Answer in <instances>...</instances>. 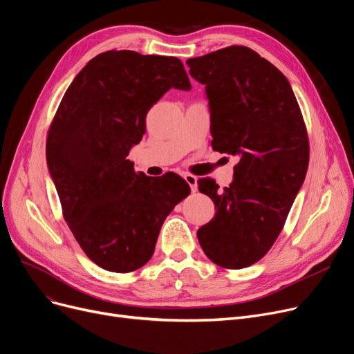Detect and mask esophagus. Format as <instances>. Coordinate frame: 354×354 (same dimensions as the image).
<instances>
[{
	"instance_id": "34e87169",
	"label": "esophagus",
	"mask_w": 354,
	"mask_h": 354,
	"mask_svg": "<svg viewBox=\"0 0 354 354\" xmlns=\"http://www.w3.org/2000/svg\"><path fill=\"white\" fill-rule=\"evenodd\" d=\"M183 178H185V180L188 182V185L191 187V191L196 192V189H198V187H196V176L191 175V174H185V175H183Z\"/></svg>"
}]
</instances>
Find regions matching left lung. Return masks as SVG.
Segmentation results:
<instances>
[{"instance_id":"1","label":"left lung","mask_w":354,"mask_h":354,"mask_svg":"<svg viewBox=\"0 0 354 354\" xmlns=\"http://www.w3.org/2000/svg\"><path fill=\"white\" fill-rule=\"evenodd\" d=\"M205 85L212 149L239 158L234 179L220 189L211 178L198 189L217 207L196 232L207 257L225 269L259 262L281 234L310 162L306 126L285 75L245 46L187 60Z\"/></svg>"}]
</instances>
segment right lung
Instances as JSON below:
<instances>
[{"mask_svg":"<svg viewBox=\"0 0 354 354\" xmlns=\"http://www.w3.org/2000/svg\"><path fill=\"white\" fill-rule=\"evenodd\" d=\"M171 88L191 89L178 57L104 52L76 75L50 122L46 160L64 218L105 270L146 265L165 218L191 194L179 175L146 176L127 159L149 110Z\"/></svg>","mask_w":354,"mask_h":354,"instance_id":"add662e5","label":"right lung"}]
</instances>
